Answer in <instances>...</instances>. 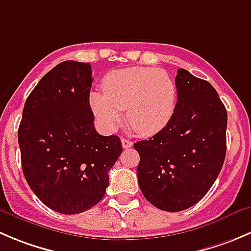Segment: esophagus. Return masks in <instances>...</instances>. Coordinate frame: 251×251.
<instances>
[{
    "instance_id": "esophagus-1",
    "label": "esophagus",
    "mask_w": 251,
    "mask_h": 251,
    "mask_svg": "<svg viewBox=\"0 0 251 251\" xmlns=\"http://www.w3.org/2000/svg\"><path fill=\"white\" fill-rule=\"evenodd\" d=\"M121 145H123L124 148H130L132 147L133 142L130 140H126V138H123V140H121Z\"/></svg>"
}]
</instances>
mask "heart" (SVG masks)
Here are the masks:
<instances>
[{"label": "heart", "mask_w": 251, "mask_h": 251, "mask_svg": "<svg viewBox=\"0 0 251 251\" xmlns=\"http://www.w3.org/2000/svg\"><path fill=\"white\" fill-rule=\"evenodd\" d=\"M103 91L91 93L89 101L108 131L120 125L123 110L128 125L143 136L162 131L174 115L176 86L163 70L130 67L113 71L104 78Z\"/></svg>", "instance_id": "obj_1"}]
</instances>
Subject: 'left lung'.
Returning <instances> with one entry per match:
<instances>
[{
    "label": "left lung",
    "instance_id": "1",
    "mask_svg": "<svg viewBox=\"0 0 251 251\" xmlns=\"http://www.w3.org/2000/svg\"><path fill=\"white\" fill-rule=\"evenodd\" d=\"M177 101L167 126L133 145L146 200L168 212L198 203L217 179L227 150V110L217 91L184 69L175 77Z\"/></svg>",
    "mask_w": 251,
    "mask_h": 251
}]
</instances>
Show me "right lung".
Wrapping results in <instances>:
<instances>
[{"instance_id": "obj_1", "label": "right lung", "mask_w": 251, "mask_h": 251, "mask_svg": "<svg viewBox=\"0 0 251 251\" xmlns=\"http://www.w3.org/2000/svg\"><path fill=\"white\" fill-rule=\"evenodd\" d=\"M92 82L88 62L58 64L26 98L18 128L26 182L44 205L64 215L84 212L103 199L109 170L123 152L118 136L96 131Z\"/></svg>"}]
</instances>
